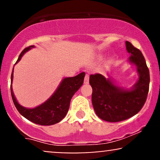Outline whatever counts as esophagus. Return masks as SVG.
I'll use <instances>...</instances> for the list:
<instances>
[{"label": "esophagus", "mask_w": 160, "mask_h": 160, "mask_svg": "<svg viewBox=\"0 0 160 160\" xmlns=\"http://www.w3.org/2000/svg\"><path fill=\"white\" fill-rule=\"evenodd\" d=\"M84 83L85 84L89 83V74L85 75V78H84Z\"/></svg>", "instance_id": "1"}]
</instances>
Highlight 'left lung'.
<instances>
[{
	"mask_svg": "<svg viewBox=\"0 0 160 160\" xmlns=\"http://www.w3.org/2000/svg\"><path fill=\"white\" fill-rule=\"evenodd\" d=\"M126 47L130 54L128 63L136 67L138 74L137 82L131 88L118 86L108 74V78L100 74L89 77L92 88V102L95 113L108 122H120L138 113L149 91L150 73L144 56L130 42L126 41Z\"/></svg>",
	"mask_w": 160,
	"mask_h": 160,
	"instance_id": "1",
	"label": "left lung"
}]
</instances>
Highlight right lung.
I'll list each match as a JSON object with an SVG mask.
<instances>
[{
    "label": "right lung",
    "instance_id": "1",
    "mask_svg": "<svg viewBox=\"0 0 160 160\" xmlns=\"http://www.w3.org/2000/svg\"><path fill=\"white\" fill-rule=\"evenodd\" d=\"M34 47V46H30L23 49L22 52L20 53L16 64L21 60L22 57L25 52ZM13 69L11 74L10 89L12 101L16 109L20 114L27 120L41 126L54 125L60 122L65 117L68 111L71 99L82 85L85 77V73L82 72L73 78H64L54 93L45 102L34 108H27L19 104L12 91V83L13 79Z\"/></svg>",
    "mask_w": 160,
    "mask_h": 160
}]
</instances>
